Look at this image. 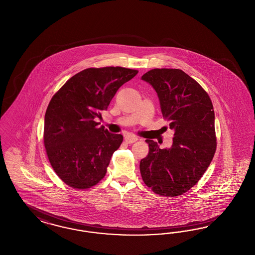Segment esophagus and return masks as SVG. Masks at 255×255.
Here are the masks:
<instances>
[{
	"label": "esophagus",
	"instance_id": "esophagus-1",
	"mask_svg": "<svg viewBox=\"0 0 255 255\" xmlns=\"http://www.w3.org/2000/svg\"><path fill=\"white\" fill-rule=\"evenodd\" d=\"M124 140H125L126 143H128V144H132V143H134V142L137 141V137H136V136H133V135H127V136L124 138Z\"/></svg>",
	"mask_w": 255,
	"mask_h": 255
}]
</instances>
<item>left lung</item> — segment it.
Listing matches in <instances>:
<instances>
[{
  "mask_svg": "<svg viewBox=\"0 0 255 255\" xmlns=\"http://www.w3.org/2000/svg\"><path fill=\"white\" fill-rule=\"evenodd\" d=\"M141 78L157 92L163 117L175 131L169 149L146 140L149 153L140 161L141 177L155 194L180 196L200 181L215 155L213 104L202 86L182 70L153 69Z\"/></svg>",
  "mask_w": 255,
  "mask_h": 255,
  "instance_id": "8db88e82",
  "label": "left lung"
}]
</instances>
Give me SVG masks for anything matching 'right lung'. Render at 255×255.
<instances>
[{"label": "right lung", "mask_w": 255, "mask_h": 255, "mask_svg": "<svg viewBox=\"0 0 255 255\" xmlns=\"http://www.w3.org/2000/svg\"><path fill=\"white\" fill-rule=\"evenodd\" d=\"M138 70L88 68L68 80L53 95L45 114L44 146L54 172L74 189H88L104 179L122 134L94 120L102 118L118 89Z\"/></svg>", "instance_id": "1"}]
</instances>
